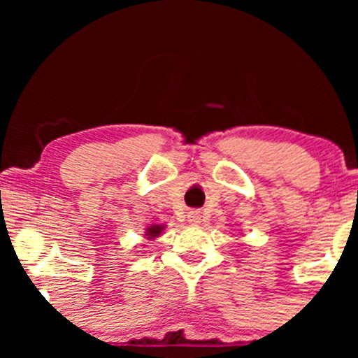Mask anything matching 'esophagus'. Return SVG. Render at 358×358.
I'll return each mask as SVG.
<instances>
[{
  "mask_svg": "<svg viewBox=\"0 0 358 358\" xmlns=\"http://www.w3.org/2000/svg\"><path fill=\"white\" fill-rule=\"evenodd\" d=\"M188 222H190V224H193V225L200 224V222H202V215H200L199 212H192L190 215H188Z\"/></svg>",
  "mask_w": 358,
  "mask_h": 358,
  "instance_id": "1",
  "label": "esophagus"
}]
</instances>
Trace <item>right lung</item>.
Returning <instances> with one entry per match:
<instances>
[{
    "instance_id": "right-lung-1",
    "label": "right lung",
    "mask_w": 358,
    "mask_h": 358,
    "mask_svg": "<svg viewBox=\"0 0 358 358\" xmlns=\"http://www.w3.org/2000/svg\"><path fill=\"white\" fill-rule=\"evenodd\" d=\"M163 231H165V225H156L155 224V225H150V227L146 229L145 236L148 237V239H155V237H158Z\"/></svg>"
}]
</instances>
